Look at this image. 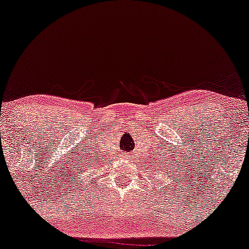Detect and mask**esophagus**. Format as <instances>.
Here are the masks:
<instances>
[{
  "mask_svg": "<svg viewBox=\"0 0 249 249\" xmlns=\"http://www.w3.org/2000/svg\"><path fill=\"white\" fill-rule=\"evenodd\" d=\"M124 159H129V156L128 154H124Z\"/></svg>",
  "mask_w": 249,
  "mask_h": 249,
  "instance_id": "esophagus-1",
  "label": "esophagus"
}]
</instances>
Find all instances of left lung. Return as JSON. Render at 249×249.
<instances>
[{"label":"left lung","instance_id":"left-lung-1","mask_svg":"<svg viewBox=\"0 0 249 249\" xmlns=\"http://www.w3.org/2000/svg\"><path fill=\"white\" fill-rule=\"evenodd\" d=\"M158 166H159V165H158ZM153 170H154V167H153Z\"/></svg>","mask_w":249,"mask_h":249}]
</instances>
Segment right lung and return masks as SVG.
Returning <instances> with one entry per match:
<instances>
[{"label": "right lung", "instance_id": "add662e5", "mask_svg": "<svg viewBox=\"0 0 249 249\" xmlns=\"http://www.w3.org/2000/svg\"><path fill=\"white\" fill-rule=\"evenodd\" d=\"M87 166H88V165H87Z\"/></svg>", "mask_w": 249, "mask_h": 249}]
</instances>
